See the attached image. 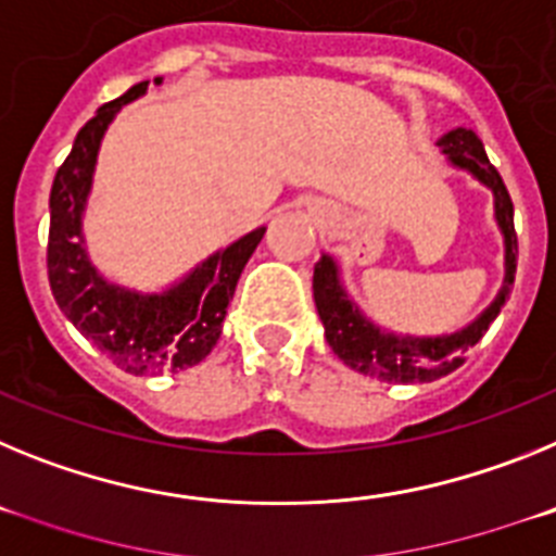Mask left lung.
<instances>
[{"mask_svg": "<svg viewBox=\"0 0 556 556\" xmlns=\"http://www.w3.org/2000/svg\"><path fill=\"white\" fill-rule=\"evenodd\" d=\"M437 144L443 147L451 164L473 172L476 178L490 186L495 194V219H498L504 244H507V278H504V289L498 292L493 306L481 314L479 320L470 323L462 331L448 333V337H395V333H384L381 328L367 323L358 314V308L348 301L345 289L339 283L337 264L328 255H323L320 262L314 264V303H317L320 320L326 326V339L331 351L356 372L376 376L381 381H390V384H415V381L424 384V381L448 376L456 367L465 365L468 348H473L488 333L490 323L498 317L501 306L509 298L515 283L518 233H515L513 223V200H509V191L501 180L498 169L490 166L484 144H481L473 130L456 127Z\"/></svg>", "mask_w": 556, "mask_h": 556, "instance_id": "obj_1", "label": "left lung"}]
</instances>
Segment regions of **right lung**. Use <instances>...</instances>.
<instances>
[{"label":"right lung","mask_w":556,"mask_h":556,"mask_svg":"<svg viewBox=\"0 0 556 556\" xmlns=\"http://www.w3.org/2000/svg\"><path fill=\"white\" fill-rule=\"evenodd\" d=\"M144 91L147 80L132 86L119 100L105 102L94 119L80 127L49 194L47 273L52 294L77 331L130 376L175 372L208 356L223 333L236 281L264 236V228L242 236L164 294L127 292L97 275L86 258L80 233L97 150L116 111Z\"/></svg>","instance_id":"add662e5"}]
</instances>
